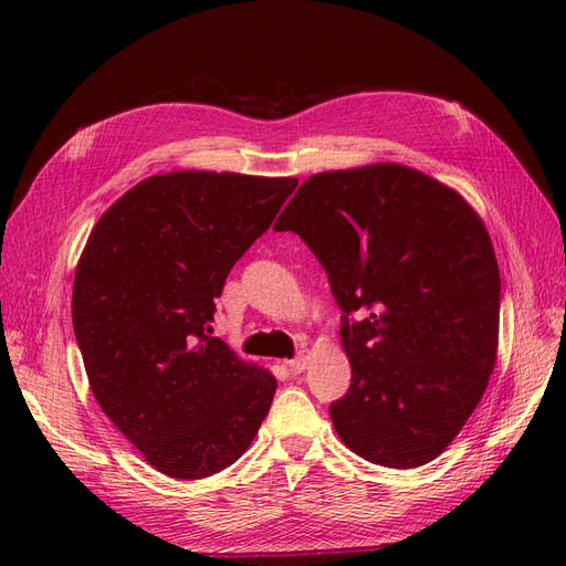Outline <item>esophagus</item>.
<instances>
[{
  "label": "esophagus",
  "instance_id": "esophagus-1",
  "mask_svg": "<svg viewBox=\"0 0 566 566\" xmlns=\"http://www.w3.org/2000/svg\"><path fill=\"white\" fill-rule=\"evenodd\" d=\"M287 368L293 370V373H302V370L306 368V356H304V354H297L295 358H290V361H287Z\"/></svg>",
  "mask_w": 566,
  "mask_h": 566
}]
</instances>
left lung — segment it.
<instances>
[{"label":"left lung","instance_id":"obj_1","mask_svg":"<svg viewBox=\"0 0 566 566\" xmlns=\"http://www.w3.org/2000/svg\"><path fill=\"white\" fill-rule=\"evenodd\" d=\"M328 273L352 385L339 439L382 468L434 460L468 422L499 349L501 273L453 188L380 163L306 179L281 212Z\"/></svg>","mask_w":566,"mask_h":566}]
</instances>
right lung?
Wrapping results in <instances>:
<instances>
[{
  "instance_id": "obj_1",
  "label": "right lung",
  "mask_w": 566,
  "mask_h": 566,
  "mask_svg": "<svg viewBox=\"0 0 566 566\" xmlns=\"http://www.w3.org/2000/svg\"><path fill=\"white\" fill-rule=\"evenodd\" d=\"M297 179L148 177L96 221L75 271L73 328L101 410L148 465L217 474L245 453L276 378L212 337L217 297Z\"/></svg>"
}]
</instances>
